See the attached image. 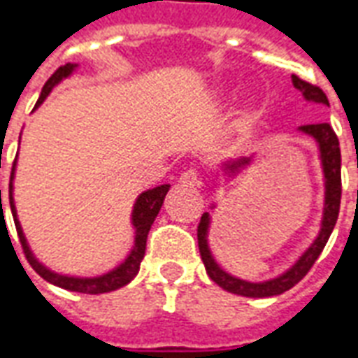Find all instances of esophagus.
Returning <instances> with one entry per match:
<instances>
[{
    "label": "esophagus",
    "mask_w": 358,
    "mask_h": 358,
    "mask_svg": "<svg viewBox=\"0 0 358 358\" xmlns=\"http://www.w3.org/2000/svg\"><path fill=\"white\" fill-rule=\"evenodd\" d=\"M180 184H182L184 187H199L201 186L199 172L195 171V169L186 171L182 176H180Z\"/></svg>",
    "instance_id": "obj_1"
}]
</instances>
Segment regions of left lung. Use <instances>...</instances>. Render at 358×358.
Wrapping results in <instances>:
<instances>
[{
  "label": "left lung",
  "mask_w": 358,
  "mask_h": 358,
  "mask_svg": "<svg viewBox=\"0 0 358 358\" xmlns=\"http://www.w3.org/2000/svg\"><path fill=\"white\" fill-rule=\"evenodd\" d=\"M292 85L301 92V96L306 98L307 102H315V104H328V98L324 92L320 91L319 87L301 81L298 76H292ZM300 132L311 136L319 145V157L320 166H322V178H324V208H322V220H320L319 235L315 237L311 245L307 246L306 252L301 254L298 260L294 262L292 267H288L285 273L277 275L273 279L262 280V282H252V280L239 279L227 273L226 269H222L220 264L214 260L210 246H208V231H210V224H213V216L210 213H205L201 216L199 229H197V241H199V252L201 260L205 264V269L208 277L222 287L224 290L237 296H246V298H269V296H279V294L287 292L294 285H298L307 271L313 267L317 258L322 252V248L328 243V237L334 229L336 220L340 214V201H341V153H340V142L332 127L328 123H317V125H303L298 129ZM252 157H239L229 159L222 163V172L227 178L237 176L243 169L250 165ZM210 208H216V203L210 205Z\"/></svg>",
  "instance_id": "8db88e82"
}]
</instances>
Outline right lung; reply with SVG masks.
Segmentation results:
<instances>
[{
  "mask_svg": "<svg viewBox=\"0 0 358 358\" xmlns=\"http://www.w3.org/2000/svg\"><path fill=\"white\" fill-rule=\"evenodd\" d=\"M78 70V64H66L62 68H58L55 73H52L49 81L45 83V87L41 89V94L38 98V104L34 110H38L39 106L43 104L45 98L51 94V91L57 87L62 79L70 78L73 71ZM15 171H17V159L13 163V171H10V184H9V205L10 213H13V220H15V226H17L18 239L22 243L24 254L30 262V266L36 269V273H39L47 282H51L55 287L64 288V290H71V292H83V294H104L112 292V290H117V288L129 285L136 273L140 271V264L144 260L145 254V241H148V233L152 229L153 220L157 218L159 210L163 206V201H165L166 192L171 189L169 184H163V186L152 187V189H145L136 197L134 201V206H132L131 214V224L134 227V245H132L131 252L127 254V258L117 267L110 269L108 273L98 275V277H73V275H62L52 271L47 266H43L41 262L34 256L30 245L26 241V235L22 231V226L18 222L17 206H15V197H13V182H15ZM0 205H1V189H0ZM3 222V218H1Z\"/></svg>",
  "mask_w": 358,
  "mask_h": 358,
  "instance_id": "right-lung-1",
  "label": "right lung"
}]
</instances>
